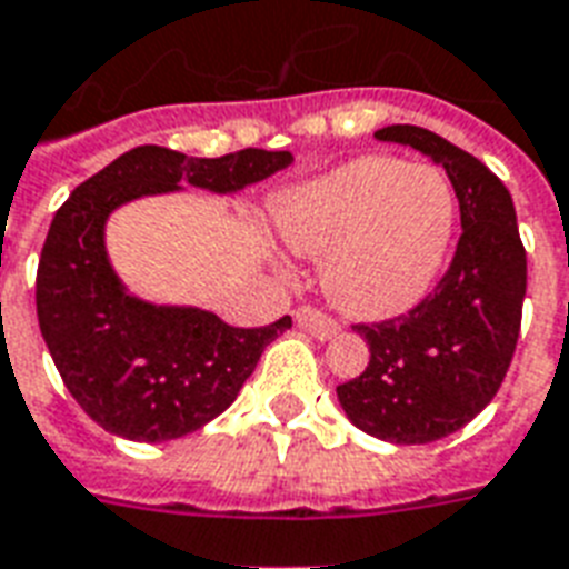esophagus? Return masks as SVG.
Segmentation results:
<instances>
[{"instance_id": "esophagus-1", "label": "esophagus", "mask_w": 569, "mask_h": 569, "mask_svg": "<svg viewBox=\"0 0 569 569\" xmlns=\"http://www.w3.org/2000/svg\"><path fill=\"white\" fill-rule=\"evenodd\" d=\"M295 319H298V325H301L303 331H310L313 337H319V340H333V337L340 333L337 319L325 316L322 310H316V307H298Z\"/></svg>"}]
</instances>
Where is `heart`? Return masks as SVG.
Instances as JSON below:
<instances>
[{"instance_id":"heart-1","label":"heart","mask_w":569,"mask_h":569,"mask_svg":"<svg viewBox=\"0 0 569 569\" xmlns=\"http://www.w3.org/2000/svg\"><path fill=\"white\" fill-rule=\"evenodd\" d=\"M295 253L325 256L328 301L355 319H393L427 298L448 259L457 193L429 163L355 158L274 202Z\"/></svg>"}]
</instances>
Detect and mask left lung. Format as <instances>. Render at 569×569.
Listing matches in <instances>:
<instances>
[{
  "label": "left lung",
  "mask_w": 569,
  "mask_h": 569,
  "mask_svg": "<svg viewBox=\"0 0 569 569\" xmlns=\"http://www.w3.org/2000/svg\"><path fill=\"white\" fill-rule=\"evenodd\" d=\"M376 140L423 151L448 172L462 236L436 289L409 313L352 325L370 346L361 376L337 385L342 411L367 436L429 445L487 409L513 361L528 266L510 190L475 154L415 124Z\"/></svg>",
  "instance_id": "left-lung-1"
}]
</instances>
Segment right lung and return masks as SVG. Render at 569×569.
I'll list each match as a JSON object with an SVG mask.
<instances>
[{
	"mask_svg": "<svg viewBox=\"0 0 569 569\" xmlns=\"http://www.w3.org/2000/svg\"><path fill=\"white\" fill-rule=\"evenodd\" d=\"M289 163V151L188 158L140 146L82 181L56 211L34 277L38 325L64 388L98 427L130 441L181 439L206 427L236 400L268 342L292 328V316L236 328L208 310L128 295L103 250L112 208L179 190V181L236 193Z\"/></svg>",
	"mask_w": 569,
	"mask_h": 569,
	"instance_id": "add662e5",
	"label": "right lung"
}]
</instances>
